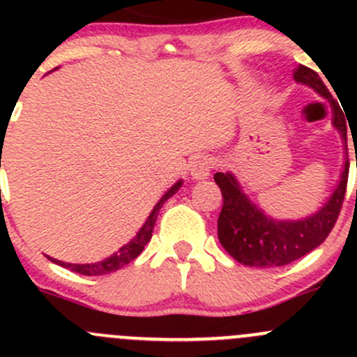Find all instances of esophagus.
Here are the masks:
<instances>
[{
    "label": "esophagus",
    "instance_id": "esophagus-1",
    "mask_svg": "<svg viewBox=\"0 0 357 357\" xmlns=\"http://www.w3.org/2000/svg\"><path fill=\"white\" fill-rule=\"evenodd\" d=\"M212 167H214V158L208 155H200L193 160L192 164V176L195 179H207L211 176Z\"/></svg>",
    "mask_w": 357,
    "mask_h": 357
}]
</instances>
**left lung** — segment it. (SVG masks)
<instances>
[{
  "instance_id": "1",
  "label": "left lung",
  "mask_w": 357,
  "mask_h": 357,
  "mask_svg": "<svg viewBox=\"0 0 357 357\" xmlns=\"http://www.w3.org/2000/svg\"><path fill=\"white\" fill-rule=\"evenodd\" d=\"M294 79L311 86L328 98L333 110V126L340 131L347 150V122L340 105L332 98L318 72L297 66ZM357 165V158H356ZM349 178V158L345 160L342 179L330 200L316 214L302 221H275L262 214L238 186L229 172H215L214 181L221 188L222 208L218 219V236L231 257L254 268H276L297 261L321 245L333 229L345 199Z\"/></svg>"
}]
</instances>
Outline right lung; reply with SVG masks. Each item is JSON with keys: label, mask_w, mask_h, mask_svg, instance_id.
Segmentation results:
<instances>
[{"label": "right lung", "mask_w": 357, "mask_h": 357, "mask_svg": "<svg viewBox=\"0 0 357 357\" xmlns=\"http://www.w3.org/2000/svg\"><path fill=\"white\" fill-rule=\"evenodd\" d=\"M181 183L183 181L176 183V185L172 186V188L169 190V192L165 193L160 200H158V204L153 207L152 214L149 215V219H146V222L143 225V228L138 231V235H136L135 238L128 243V245L119 248V252L112 254L110 257L103 259V261H100V262H93V264H68V262L56 261V259H52V257H50V261L55 262V264L63 266V268L70 269V271L79 273V275H86V276L109 275V273H114V271H117V269L124 268L126 264H129L131 261H135V259L142 254L146 243L150 242V238H152L153 226H155V221H157L158 211H160V207L164 205V202H167V199H171V197L178 192L179 186H181Z\"/></svg>", "instance_id": "add662e5"}]
</instances>
